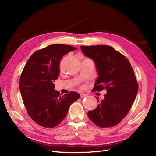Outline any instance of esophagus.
<instances>
[{"instance_id":"1","label":"esophagus","mask_w":156,"mask_h":156,"mask_svg":"<svg viewBox=\"0 0 156 156\" xmlns=\"http://www.w3.org/2000/svg\"><path fill=\"white\" fill-rule=\"evenodd\" d=\"M86 97H87V94H84V93H81L80 94V97L82 98H84Z\"/></svg>"}]
</instances>
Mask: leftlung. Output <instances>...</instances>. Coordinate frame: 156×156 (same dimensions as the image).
<instances>
[{
	"mask_svg": "<svg viewBox=\"0 0 156 156\" xmlns=\"http://www.w3.org/2000/svg\"><path fill=\"white\" fill-rule=\"evenodd\" d=\"M82 53L94 61L98 75L94 90L105 89V98L89 119L101 128L117 125L127 115L138 92V84L130 62L121 53L108 45L81 46Z\"/></svg>",
	"mask_w": 156,
	"mask_h": 156,
	"instance_id": "8db88e82",
	"label": "left lung"
}]
</instances>
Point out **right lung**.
Listing matches in <instances>:
<instances>
[{
  "mask_svg": "<svg viewBox=\"0 0 156 156\" xmlns=\"http://www.w3.org/2000/svg\"><path fill=\"white\" fill-rule=\"evenodd\" d=\"M76 48L53 44L36 51L29 58L21 73L19 89L28 115L36 123L53 128L64 120L69 106L80 98L76 92L60 94L54 82L59 74L63 55Z\"/></svg>",
  "mask_w": 156,
  "mask_h": 156,
  "instance_id": "obj_1",
  "label": "right lung"
}]
</instances>
